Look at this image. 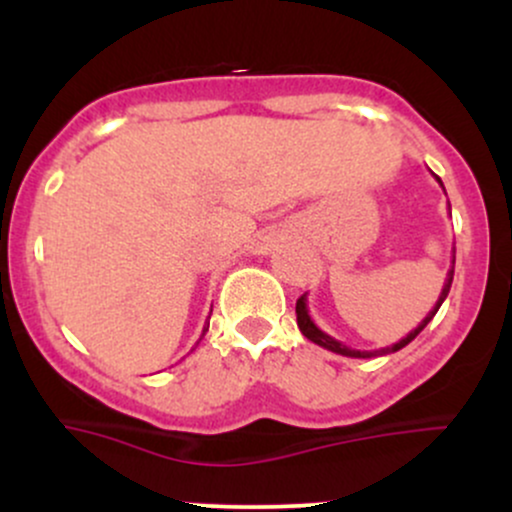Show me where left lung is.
<instances>
[{"label": "left lung", "instance_id": "obj_1", "mask_svg": "<svg viewBox=\"0 0 512 512\" xmlns=\"http://www.w3.org/2000/svg\"><path fill=\"white\" fill-rule=\"evenodd\" d=\"M436 180H438V185L443 187V182H440V178L436 175ZM443 192H445V187H443ZM450 207V204H448ZM452 274H455V260H452V267L448 269V276H445V284H443V291H440V296H438V301H436V305H433V310L431 313H428L424 320L419 322V327H416V330H411L407 337L404 339H399L397 344H392V346H385V349H375V351H358V349H351V346H346V344H342L339 342V339H334V337H330V334L327 332H322L320 327L315 325L313 322V317H310V313H308V296H303L298 298L296 301V317H298V330L303 332V337H308L310 342L313 344H317V346H322V349H327V351H334V354H342V356H349V358H373V356H385V354H395V351H399V349H404V346H407L411 339H416V334H419L421 330H424V327L428 325V322L433 320V315L438 313V308L440 305H443V301L445 298H448V293H450V286H452Z\"/></svg>", "mask_w": 512, "mask_h": 512}]
</instances>
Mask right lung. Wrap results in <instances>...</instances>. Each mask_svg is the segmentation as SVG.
Instances as JSON below:
<instances>
[{"label": "right lung", "mask_w": 512, "mask_h": 512, "mask_svg": "<svg viewBox=\"0 0 512 512\" xmlns=\"http://www.w3.org/2000/svg\"><path fill=\"white\" fill-rule=\"evenodd\" d=\"M207 330H209V325H207V327H204V330H202V337H204V334H207Z\"/></svg>", "instance_id": "obj_1"}]
</instances>
